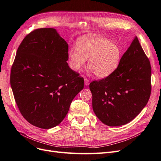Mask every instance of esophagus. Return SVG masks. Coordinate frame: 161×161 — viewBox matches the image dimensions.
I'll return each mask as SVG.
<instances>
[{
    "instance_id": "obj_1",
    "label": "esophagus",
    "mask_w": 161,
    "mask_h": 161,
    "mask_svg": "<svg viewBox=\"0 0 161 161\" xmlns=\"http://www.w3.org/2000/svg\"><path fill=\"white\" fill-rule=\"evenodd\" d=\"M85 85L86 86H88L89 85V79H85Z\"/></svg>"
}]
</instances>
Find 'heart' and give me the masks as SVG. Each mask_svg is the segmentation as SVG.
<instances>
[{"mask_svg": "<svg viewBox=\"0 0 161 161\" xmlns=\"http://www.w3.org/2000/svg\"><path fill=\"white\" fill-rule=\"evenodd\" d=\"M70 67L80 72L88 59V67L97 77L103 79L111 75L118 67L121 50L118 43L100 36L81 38L76 46L69 51Z\"/></svg>", "mask_w": 161, "mask_h": 161, "instance_id": "heart-1", "label": "heart"}]
</instances>
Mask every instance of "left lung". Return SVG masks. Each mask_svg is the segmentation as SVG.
I'll list each match as a JSON object with an SVG mask.
<instances>
[{
	"instance_id": "8db88e82",
	"label": "left lung",
	"mask_w": 161,
	"mask_h": 161,
	"mask_svg": "<svg viewBox=\"0 0 161 161\" xmlns=\"http://www.w3.org/2000/svg\"><path fill=\"white\" fill-rule=\"evenodd\" d=\"M150 61L135 37L109 76L90 83L92 109L108 126L129 123L147 105L151 92Z\"/></svg>"
}]
</instances>
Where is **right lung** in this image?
I'll return each mask as SVG.
<instances>
[{
    "instance_id": "1",
    "label": "right lung",
    "mask_w": 161,
    "mask_h": 161,
    "mask_svg": "<svg viewBox=\"0 0 161 161\" xmlns=\"http://www.w3.org/2000/svg\"><path fill=\"white\" fill-rule=\"evenodd\" d=\"M69 45L55 29L31 32L19 46L11 86L21 115L37 128L50 129L64 119L84 79L68 65Z\"/></svg>"
}]
</instances>
